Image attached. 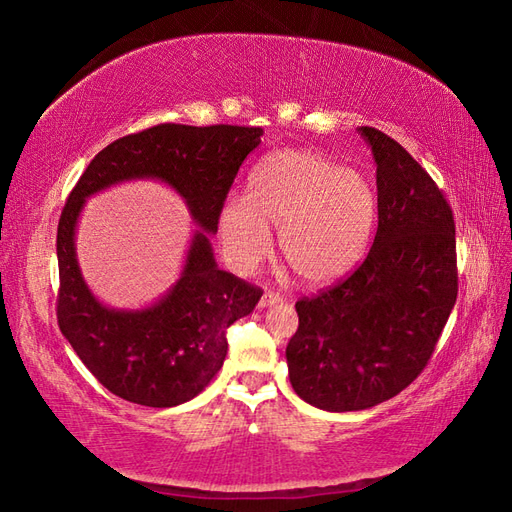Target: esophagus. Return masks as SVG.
<instances>
[{
	"label": "esophagus",
	"instance_id": "esophagus-1",
	"mask_svg": "<svg viewBox=\"0 0 512 512\" xmlns=\"http://www.w3.org/2000/svg\"><path fill=\"white\" fill-rule=\"evenodd\" d=\"M279 301H281V296H279V294H275V292H266L264 296H261L259 307H261V310H264V307H270V305H275V303H279Z\"/></svg>",
	"mask_w": 512,
	"mask_h": 512
}]
</instances>
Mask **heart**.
<instances>
[{
	"instance_id": "b5f03b06",
	"label": "heart",
	"mask_w": 512,
	"mask_h": 512,
	"mask_svg": "<svg viewBox=\"0 0 512 512\" xmlns=\"http://www.w3.org/2000/svg\"><path fill=\"white\" fill-rule=\"evenodd\" d=\"M377 220V194L366 178L312 150H277L261 159L246 198H229L218 213L222 253L240 275L279 251L310 285L342 279L360 264Z\"/></svg>"
}]
</instances>
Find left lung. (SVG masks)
Segmentation results:
<instances>
[{
	"label": "left lung",
	"mask_w": 512,
	"mask_h": 512,
	"mask_svg": "<svg viewBox=\"0 0 512 512\" xmlns=\"http://www.w3.org/2000/svg\"><path fill=\"white\" fill-rule=\"evenodd\" d=\"M358 133L377 165V233L349 279L296 303L290 382L327 412L368 410L410 386L458 296L456 227L445 196L382 130Z\"/></svg>",
	"instance_id": "obj_1"
}]
</instances>
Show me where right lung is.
<instances>
[{
    "label": "right lung",
    "instance_id": "add662e5",
    "mask_svg": "<svg viewBox=\"0 0 512 512\" xmlns=\"http://www.w3.org/2000/svg\"><path fill=\"white\" fill-rule=\"evenodd\" d=\"M264 130L159 124L113 141L71 189L56 235L58 327L95 379L113 395L148 408L194 399L227 358V327L261 299L255 285L218 268L211 235L244 159ZM128 180H159L184 198L199 227L184 270L163 297L137 311L104 306L77 264L75 229L87 197Z\"/></svg>",
    "mask_w": 512,
    "mask_h": 512
}]
</instances>
